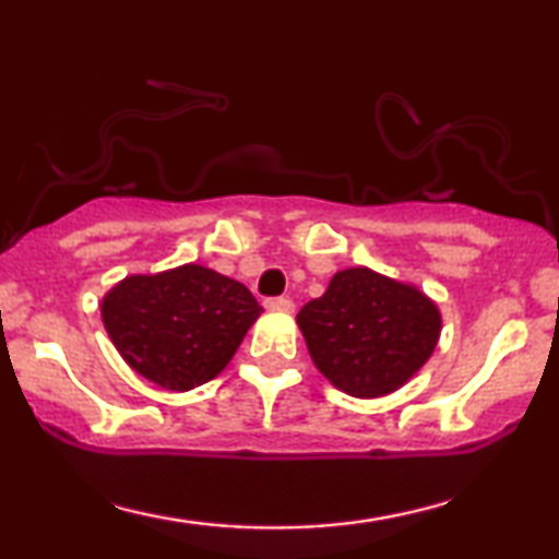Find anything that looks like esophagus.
<instances>
[{"instance_id":"34e87169","label":"esophagus","mask_w":559,"mask_h":559,"mask_svg":"<svg viewBox=\"0 0 559 559\" xmlns=\"http://www.w3.org/2000/svg\"><path fill=\"white\" fill-rule=\"evenodd\" d=\"M264 308L274 312H293L295 302L289 297H270V300H264Z\"/></svg>"}]
</instances>
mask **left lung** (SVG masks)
Returning <instances> with one entry per match:
<instances>
[{
	"mask_svg": "<svg viewBox=\"0 0 559 559\" xmlns=\"http://www.w3.org/2000/svg\"><path fill=\"white\" fill-rule=\"evenodd\" d=\"M297 325L312 364L335 389L377 400L423 369L440 341L442 318L415 285L350 266L297 312Z\"/></svg>",
	"mask_w": 559,
	"mask_h": 559,
	"instance_id": "1",
	"label": "left lung"
}]
</instances>
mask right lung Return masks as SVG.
I'll list each match as a JSON object with an SVG mask.
<instances>
[{"label":"right lung","instance_id":"obj_1","mask_svg":"<svg viewBox=\"0 0 559 559\" xmlns=\"http://www.w3.org/2000/svg\"><path fill=\"white\" fill-rule=\"evenodd\" d=\"M259 316L262 305L241 282L201 264L129 274L102 300L121 358L170 392L216 379Z\"/></svg>","mask_w":559,"mask_h":559}]
</instances>
